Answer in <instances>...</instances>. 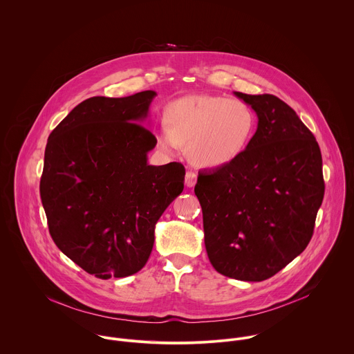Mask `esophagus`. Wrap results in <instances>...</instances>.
<instances>
[{
  "label": "esophagus",
  "instance_id": "esophagus-1",
  "mask_svg": "<svg viewBox=\"0 0 354 354\" xmlns=\"http://www.w3.org/2000/svg\"><path fill=\"white\" fill-rule=\"evenodd\" d=\"M196 180H198V174L195 171H192V170H188L187 176H185V185L192 188L196 184Z\"/></svg>",
  "mask_w": 354,
  "mask_h": 354
}]
</instances>
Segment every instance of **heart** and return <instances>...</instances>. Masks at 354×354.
<instances>
[{
  "instance_id": "obj_1",
  "label": "heart",
  "mask_w": 354,
  "mask_h": 354,
  "mask_svg": "<svg viewBox=\"0 0 354 354\" xmlns=\"http://www.w3.org/2000/svg\"><path fill=\"white\" fill-rule=\"evenodd\" d=\"M166 127L155 132L158 147L174 152L187 146L189 159L202 167H222L237 159L252 139L256 115L251 106L218 95H191L169 103Z\"/></svg>"
}]
</instances>
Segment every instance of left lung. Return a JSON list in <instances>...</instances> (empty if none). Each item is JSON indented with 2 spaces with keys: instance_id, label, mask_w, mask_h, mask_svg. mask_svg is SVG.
<instances>
[{
  "instance_id": "1",
  "label": "left lung",
  "mask_w": 354,
  "mask_h": 354,
  "mask_svg": "<svg viewBox=\"0 0 354 354\" xmlns=\"http://www.w3.org/2000/svg\"><path fill=\"white\" fill-rule=\"evenodd\" d=\"M257 114L244 152L199 171L204 244L222 275L260 282L309 244L324 196L322 152L296 111L275 95L234 93Z\"/></svg>"
}]
</instances>
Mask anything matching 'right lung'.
Masks as SVG:
<instances>
[{"label": "right lung", "mask_w": 354, "mask_h": 354, "mask_svg": "<svg viewBox=\"0 0 354 354\" xmlns=\"http://www.w3.org/2000/svg\"><path fill=\"white\" fill-rule=\"evenodd\" d=\"M155 91L93 97L54 129L45 150L41 199L58 250L101 279L140 271L155 223L184 189L178 162L147 163L156 146L143 127Z\"/></svg>", "instance_id": "add662e5"}]
</instances>
